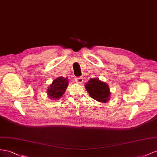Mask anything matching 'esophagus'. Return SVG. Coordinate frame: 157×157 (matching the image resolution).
I'll use <instances>...</instances> for the list:
<instances>
[{
    "instance_id": "obj_1",
    "label": "esophagus",
    "mask_w": 157,
    "mask_h": 157,
    "mask_svg": "<svg viewBox=\"0 0 157 157\" xmlns=\"http://www.w3.org/2000/svg\"><path fill=\"white\" fill-rule=\"evenodd\" d=\"M75 82L77 83H79H79H83V78H82V77L75 78Z\"/></svg>"
}]
</instances>
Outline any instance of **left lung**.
<instances>
[{
    "instance_id": "left-lung-1",
    "label": "left lung",
    "mask_w": 157,
    "mask_h": 157,
    "mask_svg": "<svg viewBox=\"0 0 157 157\" xmlns=\"http://www.w3.org/2000/svg\"><path fill=\"white\" fill-rule=\"evenodd\" d=\"M85 87L93 99L101 102H106L110 99L109 86L98 78H91L85 85Z\"/></svg>"
}]
</instances>
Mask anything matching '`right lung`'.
Masks as SVG:
<instances>
[{"mask_svg": "<svg viewBox=\"0 0 157 157\" xmlns=\"http://www.w3.org/2000/svg\"><path fill=\"white\" fill-rule=\"evenodd\" d=\"M68 86V78L60 77L53 80L52 84L48 87L47 95L51 99L58 100L64 95Z\"/></svg>", "mask_w": 157, "mask_h": 157, "instance_id": "1", "label": "right lung"}]
</instances>
